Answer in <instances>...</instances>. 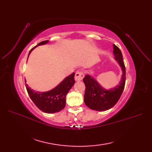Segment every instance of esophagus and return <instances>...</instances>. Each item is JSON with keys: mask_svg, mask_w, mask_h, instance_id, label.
<instances>
[{"mask_svg": "<svg viewBox=\"0 0 152 152\" xmlns=\"http://www.w3.org/2000/svg\"><path fill=\"white\" fill-rule=\"evenodd\" d=\"M84 77V73L80 71H78L77 72V73H75V80L76 81H80L81 80H82Z\"/></svg>", "mask_w": 152, "mask_h": 152, "instance_id": "obj_1", "label": "esophagus"}]
</instances>
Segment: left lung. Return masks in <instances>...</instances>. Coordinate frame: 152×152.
I'll return each instance as SVG.
<instances>
[{
    "label": "left lung",
    "mask_w": 152,
    "mask_h": 152,
    "mask_svg": "<svg viewBox=\"0 0 152 152\" xmlns=\"http://www.w3.org/2000/svg\"><path fill=\"white\" fill-rule=\"evenodd\" d=\"M113 54L122 71V78L118 85L114 88L107 90L89 75H86L83 79L86 86L84 103L87 107L92 110L105 111L112 108L120 99L124 91L126 83V68L121 50L114 44Z\"/></svg>",
    "instance_id": "8db88e82"
}]
</instances>
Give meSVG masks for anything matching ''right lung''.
I'll use <instances>...</instances> for the list:
<instances>
[{
    "mask_svg": "<svg viewBox=\"0 0 152 152\" xmlns=\"http://www.w3.org/2000/svg\"><path fill=\"white\" fill-rule=\"evenodd\" d=\"M48 42L49 40L42 41L38 44V45H44L48 43ZM38 45H36L30 50L28 58L32 50ZM74 76L75 73H72L56 87L47 92L34 91L31 89L26 84H25L26 88L32 102L41 111L48 113L59 112L65 107L66 96L74 85Z\"/></svg>",
    "mask_w": 152,
    "mask_h": 152,
    "instance_id": "obj_1",
    "label": "right lung"
}]
</instances>
